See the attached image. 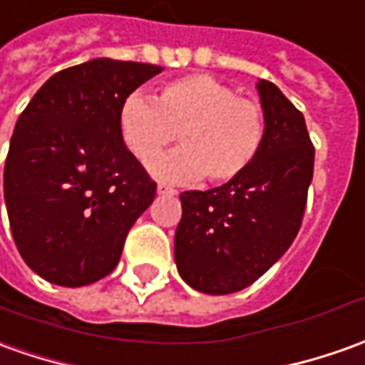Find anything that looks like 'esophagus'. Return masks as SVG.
Instances as JSON below:
<instances>
[{"instance_id":"esophagus-1","label":"esophagus","mask_w":365,"mask_h":365,"mask_svg":"<svg viewBox=\"0 0 365 365\" xmlns=\"http://www.w3.org/2000/svg\"><path fill=\"white\" fill-rule=\"evenodd\" d=\"M158 195H167V197H173V195H177V188L168 187V185H165V182H160L157 187Z\"/></svg>"}]
</instances>
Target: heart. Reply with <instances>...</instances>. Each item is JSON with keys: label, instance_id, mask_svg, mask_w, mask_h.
<instances>
[{"label": "heart", "instance_id": "obj_1", "mask_svg": "<svg viewBox=\"0 0 365 365\" xmlns=\"http://www.w3.org/2000/svg\"><path fill=\"white\" fill-rule=\"evenodd\" d=\"M125 147L150 165L179 135L183 149L153 165L170 180L228 182L255 163L266 137L262 105L210 75H187L165 83L155 103L130 95L120 105Z\"/></svg>", "mask_w": 365, "mask_h": 365}]
</instances>
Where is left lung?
<instances>
[{"mask_svg": "<svg viewBox=\"0 0 365 365\" xmlns=\"http://www.w3.org/2000/svg\"><path fill=\"white\" fill-rule=\"evenodd\" d=\"M266 137L250 168L210 190L180 195L175 262L205 294L250 286L290 248L302 226L314 145L300 110L270 81L258 83Z\"/></svg>", "mask_w": 365, "mask_h": 365, "instance_id": "8db88e82", "label": "left lung"}]
</instances>
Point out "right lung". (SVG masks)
Segmentation results:
<instances>
[{"label":"right lung","mask_w":365,"mask_h":365,"mask_svg":"<svg viewBox=\"0 0 365 365\" xmlns=\"http://www.w3.org/2000/svg\"><path fill=\"white\" fill-rule=\"evenodd\" d=\"M163 71L93 59L55 73L15 123L4 195L15 246L47 282L87 286L119 264L157 182L119 133L120 105Z\"/></svg>","instance_id":"1"}]
</instances>
